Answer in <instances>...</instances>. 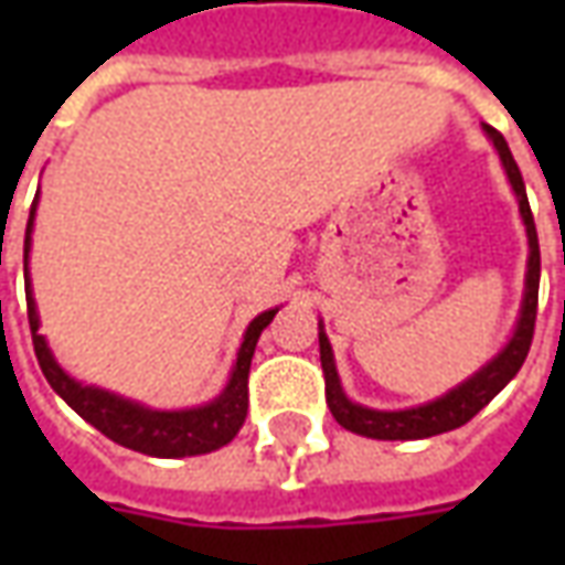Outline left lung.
<instances>
[{"instance_id":"obj_1","label":"left lung","mask_w":565,"mask_h":565,"mask_svg":"<svg viewBox=\"0 0 565 565\" xmlns=\"http://www.w3.org/2000/svg\"><path fill=\"white\" fill-rule=\"evenodd\" d=\"M487 136L497 145L502 166L509 172V181L518 193L521 202V217L526 223V238H530V266H526V296H523V311L518 320V330L511 335V342L505 344V351L487 363L475 379L460 384L457 391H450L448 396H441L436 403L420 405V408H405V412H372L363 405H354L342 393L339 375H335V363H332V348L327 342V335L320 332V366H323V381H327V405H330L332 417L351 429L356 436L369 438H429L438 433H450L457 426L469 424L481 408H484L493 396H497L505 384H509L518 372H521L523 360L530 354L535 332V311H539V271H542V254H539V235H535L533 211H530V199H526V186H523L521 169L511 157L509 145L499 136L493 127H484Z\"/></svg>"}]
</instances>
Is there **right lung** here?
Masks as SVG:
<instances>
[{"instance_id":"add662e5","label":"right lung","mask_w":565,"mask_h":565,"mask_svg":"<svg viewBox=\"0 0 565 565\" xmlns=\"http://www.w3.org/2000/svg\"><path fill=\"white\" fill-rule=\"evenodd\" d=\"M32 214L26 223V242H23V275H26V318H30L32 348L39 356L44 379L78 412L87 424H93L103 436H108L117 445L129 450H139L148 457H193V454H209V450L223 448L226 441H233L235 433L242 429L247 417V372H250V356L257 348L259 332L266 330L271 318L278 315V308L263 311L259 318L250 320L245 332V342L235 360L233 379L226 384V391L211 405L190 408V412H150L141 405L120 399L115 393L84 387L75 379H68L63 369L56 366V360L44 344V335H39V315L30 294V271H26V257H30V233Z\"/></svg>"}]
</instances>
